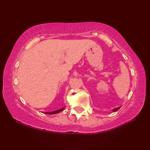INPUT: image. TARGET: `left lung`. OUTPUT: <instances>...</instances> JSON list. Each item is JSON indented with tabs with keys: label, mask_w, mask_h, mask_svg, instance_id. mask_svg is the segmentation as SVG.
<instances>
[{
	"label": "left lung",
	"mask_w": 150,
	"mask_h": 150,
	"mask_svg": "<svg viewBox=\"0 0 150 150\" xmlns=\"http://www.w3.org/2000/svg\"><path fill=\"white\" fill-rule=\"evenodd\" d=\"M120 107H117V108H115V109H113L112 112H116L117 110H118L119 109H120Z\"/></svg>",
	"instance_id": "8db88e82"
}]
</instances>
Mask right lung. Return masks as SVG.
<instances>
[{"label":"right lung","mask_w":150,"mask_h":150,"mask_svg":"<svg viewBox=\"0 0 150 150\" xmlns=\"http://www.w3.org/2000/svg\"><path fill=\"white\" fill-rule=\"evenodd\" d=\"M65 107H63V108H61V109H59V110H55V111H52V112H44V113L47 114V115H54V114H57V113H59V112H62V111L64 110Z\"/></svg>","instance_id":"1"}]
</instances>
